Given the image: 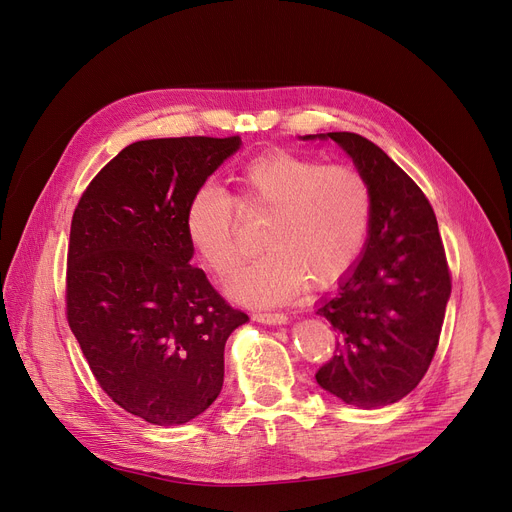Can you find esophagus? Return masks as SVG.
<instances>
[{"label": "esophagus", "mask_w": 512, "mask_h": 512, "mask_svg": "<svg viewBox=\"0 0 512 512\" xmlns=\"http://www.w3.org/2000/svg\"><path fill=\"white\" fill-rule=\"evenodd\" d=\"M255 322L259 324H269V326H281V324H287V316L285 314H271V312H265V314H253L251 316Z\"/></svg>", "instance_id": "1"}]
</instances>
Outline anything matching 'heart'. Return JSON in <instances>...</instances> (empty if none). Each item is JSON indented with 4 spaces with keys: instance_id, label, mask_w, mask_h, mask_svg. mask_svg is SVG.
<instances>
[{
    "instance_id": "obj_1",
    "label": "heart",
    "mask_w": 512,
    "mask_h": 512,
    "mask_svg": "<svg viewBox=\"0 0 512 512\" xmlns=\"http://www.w3.org/2000/svg\"><path fill=\"white\" fill-rule=\"evenodd\" d=\"M235 198L212 182L196 186L184 210L186 239L212 271L239 257V212H267L257 259L233 269L227 294L247 306H277L308 279L332 287L358 265L373 229L371 182L348 164H324L289 150L265 152L235 176Z\"/></svg>"
}]
</instances>
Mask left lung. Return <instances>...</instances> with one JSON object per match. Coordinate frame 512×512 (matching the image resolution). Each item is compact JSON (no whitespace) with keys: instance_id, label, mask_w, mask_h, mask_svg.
<instances>
[{"instance_id":"left-lung-1","label":"left lung","mask_w":512,"mask_h":512,"mask_svg":"<svg viewBox=\"0 0 512 512\" xmlns=\"http://www.w3.org/2000/svg\"><path fill=\"white\" fill-rule=\"evenodd\" d=\"M316 135H304L310 139ZM334 139L367 176L373 229L354 271L316 314L338 334L316 381L348 405L385 407L411 393L440 344L452 275L433 208L421 188L367 137Z\"/></svg>"}]
</instances>
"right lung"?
Wrapping results in <instances>:
<instances>
[{
    "label": "right lung",
    "instance_id": "1",
    "mask_svg": "<svg viewBox=\"0 0 512 512\" xmlns=\"http://www.w3.org/2000/svg\"><path fill=\"white\" fill-rule=\"evenodd\" d=\"M239 145V135L135 141L72 214L68 326L99 387L154 425H182L212 405L225 342L249 320L190 265L184 231L190 194Z\"/></svg>",
    "mask_w": 512,
    "mask_h": 512
}]
</instances>
